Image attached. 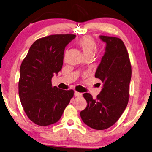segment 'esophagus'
<instances>
[{"mask_svg": "<svg viewBox=\"0 0 152 152\" xmlns=\"http://www.w3.org/2000/svg\"><path fill=\"white\" fill-rule=\"evenodd\" d=\"M74 95H75V96H76V97H81V96H82V94L77 92V91H75Z\"/></svg>", "mask_w": 152, "mask_h": 152, "instance_id": "1", "label": "esophagus"}]
</instances>
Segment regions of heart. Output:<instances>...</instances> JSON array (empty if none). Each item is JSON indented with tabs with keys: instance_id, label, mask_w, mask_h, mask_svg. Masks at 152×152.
Masks as SVG:
<instances>
[{
	"instance_id": "obj_1",
	"label": "heart",
	"mask_w": 152,
	"mask_h": 152,
	"mask_svg": "<svg viewBox=\"0 0 152 152\" xmlns=\"http://www.w3.org/2000/svg\"><path fill=\"white\" fill-rule=\"evenodd\" d=\"M77 45L83 51L85 56H92L96 44L94 39L90 36H84L77 41Z\"/></svg>"
}]
</instances>
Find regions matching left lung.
<instances>
[{"label":"left lung","instance_id":"8db88e82","mask_svg":"<svg viewBox=\"0 0 152 152\" xmlns=\"http://www.w3.org/2000/svg\"><path fill=\"white\" fill-rule=\"evenodd\" d=\"M106 43L105 52L95 73L103 83L96 99L83 94L87 107L80 116L86 125L96 130L113 126L125 110L129 102L131 66L123 42L116 37L99 36Z\"/></svg>","mask_w":152,"mask_h":152}]
</instances>
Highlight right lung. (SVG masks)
<instances>
[{
  "mask_svg": "<svg viewBox=\"0 0 152 152\" xmlns=\"http://www.w3.org/2000/svg\"><path fill=\"white\" fill-rule=\"evenodd\" d=\"M73 34L51 35L37 39L20 67L19 96L25 113L39 126L56 123L73 98V90L52 86V78L61 70L64 48Z\"/></svg>",
  "mask_w": 152,
  "mask_h": 152,
  "instance_id": "1",
  "label": "right lung"
}]
</instances>
